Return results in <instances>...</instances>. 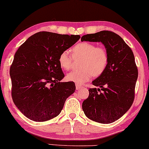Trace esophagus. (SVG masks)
Returning a JSON list of instances; mask_svg holds the SVG:
<instances>
[{"label": "esophagus", "mask_w": 149, "mask_h": 149, "mask_svg": "<svg viewBox=\"0 0 149 149\" xmlns=\"http://www.w3.org/2000/svg\"><path fill=\"white\" fill-rule=\"evenodd\" d=\"M75 86H76V89H77V90H80V89L83 88V86H81V85L78 84H75Z\"/></svg>", "instance_id": "1"}]
</instances>
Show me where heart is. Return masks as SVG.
I'll return each instance as SVG.
<instances>
[{"instance_id":"1","label":"heart","mask_w":149,"mask_h":149,"mask_svg":"<svg viewBox=\"0 0 149 149\" xmlns=\"http://www.w3.org/2000/svg\"><path fill=\"white\" fill-rule=\"evenodd\" d=\"M74 57H81L79 70L67 74V79L76 84H82L94 77H98L105 72L109 62V55L105 47L88 42H81L71 49ZM63 69L70 70L73 66V57L68 51H63L58 58Z\"/></svg>"}]
</instances>
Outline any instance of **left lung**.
<instances>
[{"label":"left lung","mask_w":149,"mask_h":149,"mask_svg":"<svg viewBox=\"0 0 149 149\" xmlns=\"http://www.w3.org/2000/svg\"><path fill=\"white\" fill-rule=\"evenodd\" d=\"M81 40L102 42L109 55L105 72L92 81L100 88L89 89L82 109L92 120L111 123L123 116L134 103L138 76L134 53L120 36L110 31L85 35Z\"/></svg>","instance_id":"1"}]
</instances>
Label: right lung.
Wrapping results in <instances>:
<instances>
[{"label": "right lung", "instance_id": "1", "mask_svg": "<svg viewBox=\"0 0 149 149\" xmlns=\"http://www.w3.org/2000/svg\"><path fill=\"white\" fill-rule=\"evenodd\" d=\"M79 38V35L41 31L17 50L10 67L11 97L28 118L44 122L57 116L74 92V82H60L64 74L58 58Z\"/></svg>", "mask_w": 149, "mask_h": 149}]
</instances>
